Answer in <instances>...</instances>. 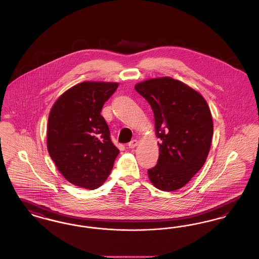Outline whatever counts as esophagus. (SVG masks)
<instances>
[{
  "instance_id": "34e87169",
  "label": "esophagus",
  "mask_w": 259,
  "mask_h": 259,
  "mask_svg": "<svg viewBox=\"0 0 259 259\" xmlns=\"http://www.w3.org/2000/svg\"><path fill=\"white\" fill-rule=\"evenodd\" d=\"M138 144H139V142H138L137 140H132V141L128 144V147H129V148H134L138 146Z\"/></svg>"
}]
</instances>
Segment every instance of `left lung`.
Here are the masks:
<instances>
[{
  "label": "left lung",
  "mask_w": 259,
  "mask_h": 259,
  "mask_svg": "<svg viewBox=\"0 0 259 259\" xmlns=\"http://www.w3.org/2000/svg\"><path fill=\"white\" fill-rule=\"evenodd\" d=\"M154 113L159 157L148 171L151 184L163 191L185 186L203 167L209 154L213 124L204 97L170 76L135 85Z\"/></svg>",
  "instance_id": "obj_1"
}]
</instances>
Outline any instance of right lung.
Returning a JSON list of instances; mask_svg holds the SVG:
<instances>
[{"mask_svg": "<svg viewBox=\"0 0 259 259\" xmlns=\"http://www.w3.org/2000/svg\"><path fill=\"white\" fill-rule=\"evenodd\" d=\"M117 87V82L83 81L65 91L50 110L48 150L73 185L96 189L111 172L119 150L101 111Z\"/></svg>", "mask_w": 259, "mask_h": 259, "instance_id": "right-lung-1", "label": "right lung"}]
</instances>
